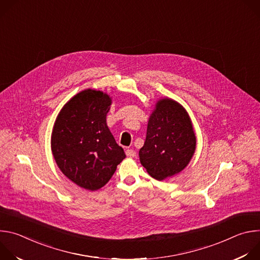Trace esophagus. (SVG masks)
Segmentation results:
<instances>
[{
  "mask_svg": "<svg viewBox=\"0 0 260 260\" xmlns=\"http://www.w3.org/2000/svg\"><path fill=\"white\" fill-rule=\"evenodd\" d=\"M125 153H126V155L128 156V157H135L136 156V151L134 150V149H126V151H125Z\"/></svg>",
  "mask_w": 260,
  "mask_h": 260,
  "instance_id": "1",
  "label": "esophagus"
}]
</instances>
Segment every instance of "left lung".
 I'll return each instance as SVG.
<instances>
[{"mask_svg": "<svg viewBox=\"0 0 260 260\" xmlns=\"http://www.w3.org/2000/svg\"><path fill=\"white\" fill-rule=\"evenodd\" d=\"M197 139L190 118L180 104L162 99L147 126L140 161L151 177L164 180L180 173L196 151Z\"/></svg>", "mask_w": 260, "mask_h": 260, "instance_id": "1", "label": "left lung"}]
</instances>
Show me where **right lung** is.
<instances>
[{
	"label": "right lung",
	"mask_w": 260,
	"mask_h": 260,
	"mask_svg": "<svg viewBox=\"0 0 260 260\" xmlns=\"http://www.w3.org/2000/svg\"><path fill=\"white\" fill-rule=\"evenodd\" d=\"M111 99L86 89L73 96L59 112L51 136V150L62 174L78 186L103 187L125 158L107 126Z\"/></svg>",
	"instance_id": "right-lung-1"
}]
</instances>
